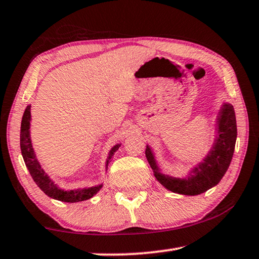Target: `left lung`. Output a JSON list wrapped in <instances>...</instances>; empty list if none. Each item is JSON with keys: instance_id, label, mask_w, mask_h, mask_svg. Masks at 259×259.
<instances>
[{"instance_id": "8db88e82", "label": "left lung", "mask_w": 259, "mask_h": 259, "mask_svg": "<svg viewBox=\"0 0 259 259\" xmlns=\"http://www.w3.org/2000/svg\"><path fill=\"white\" fill-rule=\"evenodd\" d=\"M218 137L204 160L192 170L185 178L169 177L161 174L150 147L145 154L148 163L154 171L155 178L166 190L184 195H198L216 186L229 169L234 153L236 140V120L234 108L224 104L218 116Z\"/></svg>"}]
</instances>
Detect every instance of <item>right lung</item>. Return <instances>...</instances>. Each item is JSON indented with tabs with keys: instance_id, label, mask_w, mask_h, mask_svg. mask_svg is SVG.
<instances>
[{
	"instance_id": "right-lung-1",
	"label": "right lung",
	"mask_w": 259,
	"mask_h": 259,
	"mask_svg": "<svg viewBox=\"0 0 259 259\" xmlns=\"http://www.w3.org/2000/svg\"><path fill=\"white\" fill-rule=\"evenodd\" d=\"M29 124H30V105L26 107L23 120H21V126H20V150L21 154H23L25 164L27 166L30 176L36 183V185L41 188V190L46 193L48 196L63 201V202H78V201H84L93 196L97 193L102 185L83 188V190H71V191H64L56 185V184L51 181L49 176L45 172V170L41 168L40 163L35 156L34 150L32 147V142H30L29 136ZM120 145L114 146L111 152H109L108 159L106 161V166L108 165V162L111 161L112 156L114 155L117 150H119Z\"/></svg>"
}]
</instances>
